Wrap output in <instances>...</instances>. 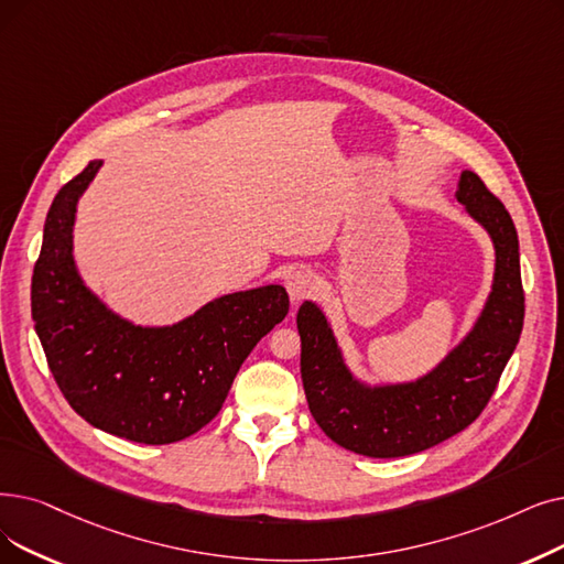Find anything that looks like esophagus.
Masks as SVG:
<instances>
[{"instance_id": "esophagus-1", "label": "esophagus", "mask_w": 564, "mask_h": 564, "mask_svg": "<svg viewBox=\"0 0 564 564\" xmlns=\"http://www.w3.org/2000/svg\"><path fill=\"white\" fill-rule=\"evenodd\" d=\"M317 285H321V281H317L315 272H311V269H295V272H290L288 279H285V290L292 302H302L306 300L308 295H313V292L317 290Z\"/></svg>"}]
</instances>
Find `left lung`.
I'll list each match as a JSON object with an SVG mask.
<instances>
[{"instance_id":"8db88e82","label":"left lung","mask_w":564,"mask_h":564,"mask_svg":"<svg viewBox=\"0 0 564 564\" xmlns=\"http://www.w3.org/2000/svg\"><path fill=\"white\" fill-rule=\"evenodd\" d=\"M456 200L488 232L496 272L488 300L458 346L426 376L397 384H366L352 376L332 325L313 302L297 313L302 382L313 420L336 445L371 458L424 452L468 429L494 397L523 329L519 235L505 205L463 170Z\"/></svg>"}]
</instances>
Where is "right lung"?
<instances>
[{"mask_svg": "<svg viewBox=\"0 0 564 564\" xmlns=\"http://www.w3.org/2000/svg\"><path fill=\"white\" fill-rule=\"evenodd\" d=\"M104 161L59 188L32 276V317L64 399L85 422L142 445L177 443L209 424L258 340L288 315L283 285L232 292L184 321L142 327L110 311L73 260V224Z\"/></svg>", "mask_w": 564, "mask_h": 564, "instance_id": "obj_1", "label": "right lung"}]
</instances>
